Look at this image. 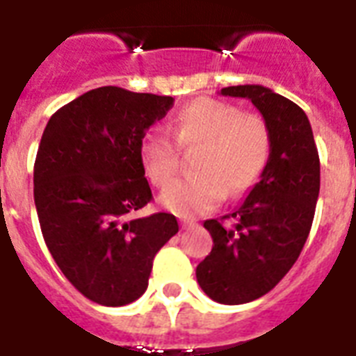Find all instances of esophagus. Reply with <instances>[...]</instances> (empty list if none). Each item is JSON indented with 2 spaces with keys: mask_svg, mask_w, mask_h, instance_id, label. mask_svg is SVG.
Wrapping results in <instances>:
<instances>
[{
  "mask_svg": "<svg viewBox=\"0 0 356 356\" xmlns=\"http://www.w3.org/2000/svg\"><path fill=\"white\" fill-rule=\"evenodd\" d=\"M181 227L186 229V231H188V229L195 227V223H194V222H188V220H183V222H181Z\"/></svg>",
  "mask_w": 356,
  "mask_h": 356,
  "instance_id": "1",
  "label": "esophagus"
}]
</instances>
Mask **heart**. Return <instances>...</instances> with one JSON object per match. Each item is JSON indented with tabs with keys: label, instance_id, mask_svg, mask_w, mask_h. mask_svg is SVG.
I'll use <instances>...</instances> for the list:
<instances>
[{
	"label": "heart",
	"instance_id": "1",
	"mask_svg": "<svg viewBox=\"0 0 356 356\" xmlns=\"http://www.w3.org/2000/svg\"><path fill=\"white\" fill-rule=\"evenodd\" d=\"M173 136L164 129L145 134L142 164L156 186H167L180 167V149L201 147L198 173L162 192V203L179 216H200L222 205L227 195L253 188L271 155V131L259 114H243L236 105L201 97L175 116Z\"/></svg>",
	"mask_w": 356,
	"mask_h": 356
}]
</instances>
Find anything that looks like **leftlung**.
<instances>
[{"label":"left lung","mask_w":356,"mask_h":356,"mask_svg":"<svg viewBox=\"0 0 356 356\" xmlns=\"http://www.w3.org/2000/svg\"><path fill=\"white\" fill-rule=\"evenodd\" d=\"M245 97L271 131V155L260 181L223 220H207L212 251L195 277L201 290L223 305H242L268 293L296 264L314 220L320 194V156L312 127L296 103L260 85L222 88Z\"/></svg>","instance_id":"left-lung-1"}]
</instances>
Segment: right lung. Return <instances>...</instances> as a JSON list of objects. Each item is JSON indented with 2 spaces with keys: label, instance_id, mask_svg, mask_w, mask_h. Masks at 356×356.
<instances>
[{
  "label": "right lung",
  "instance_id": "obj_1",
  "mask_svg": "<svg viewBox=\"0 0 356 356\" xmlns=\"http://www.w3.org/2000/svg\"><path fill=\"white\" fill-rule=\"evenodd\" d=\"M173 97L102 86L53 114L35 161V205L49 253L85 298L122 307L145 292L153 259L179 231L151 200L140 156Z\"/></svg>",
  "mask_w": 356,
  "mask_h": 356
}]
</instances>
